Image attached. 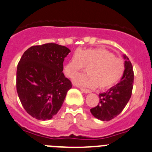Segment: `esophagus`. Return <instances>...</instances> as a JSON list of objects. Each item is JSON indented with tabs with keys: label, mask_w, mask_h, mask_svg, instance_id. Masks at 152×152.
<instances>
[{
	"label": "esophagus",
	"mask_w": 152,
	"mask_h": 152,
	"mask_svg": "<svg viewBox=\"0 0 152 152\" xmlns=\"http://www.w3.org/2000/svg\"><path fill=\"white\" fill-rule=\"evenodd\" d=\"M81 91L83 93H85V94H90V93H91V91H90V90H88V89H84V88H80Z\"/></svg>",
	"instance_id": "1"
}]
</instances>
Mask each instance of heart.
<instances>
[{"instance_id":"heart-1","label":"heart","mask_w":152,"mask_h":152,"mask_svg":"<svg viewBox=\"0 0 152 152\" xmlns=\"http://www.w3.org/2000/svg\"><path fill=\"white\" fill-rule=\"evenodd\" d=\"M87 67V73H79L73 81L79 86L107 88L120 80L125 70L123 59L103 48L80 50L71 57L64 67V73L72 78Z\"/></svg>"}]
</instances>
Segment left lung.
Returning <instances> with one entry per match:
<instances>
[{
    "instance_id": "obj_1",
    "label": "left lung",
    "mask_w": 152,
    "mask_h": 152,
    "mask_svg": "<svg viewBox=\"0 0 152 152\" xmlns=\"http://www.w3.org/2000/svg\"><path fill=\"white\" fill-rule=\"evenodd\" d=\"M125 70L120 82L107 91L99 94V102L91 109L92 115L102 121H109L118 116L132 96L134 84L133 67L126 55H123Z\"/></svg>"
}]
</instances>
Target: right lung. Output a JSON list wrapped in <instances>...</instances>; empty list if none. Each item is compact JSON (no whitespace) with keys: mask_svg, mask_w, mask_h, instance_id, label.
<instances>
[{"mask_svg":"<svg viewBox=\"0 0 152 152\" xmlns=\"http://www.w3.org/2000/svg\"><path fill=\"white\" fill-rule=\"evenodd\" d=\"M70 52L53 43L32 46L23 53L17 67L16 88L23 108L34 118L50 120L61 108L71 82L63 73Z\"/></svg>","mask_w":152,"mask_h":152,"instance_id":"obj_1","label":"right lung"}]
</instances>
